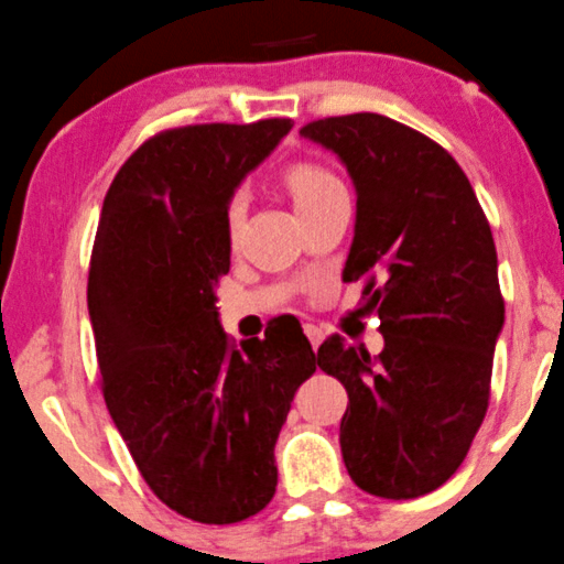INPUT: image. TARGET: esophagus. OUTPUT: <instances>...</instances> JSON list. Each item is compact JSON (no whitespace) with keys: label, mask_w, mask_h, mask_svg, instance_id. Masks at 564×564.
<instances>
[{"label":"esophagus","mask_w":564,"mask_h":564,"mask_svg":"<svg viewBox=\"0 0 564 564\" xmlns=\"http://www.w3.org/2000/svg\"><path fill=\"white\" fill-rule=\"evenodd\" d=\"M305 335H307V340H311L313 351H318V346H322V340H324V332L318 329L316 324H305Z\"/></svg>","instance_id":"esophagus-1"}]
</instances>
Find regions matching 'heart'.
Instances as JSON below:
<instances>
[{"label": "heart", "instance_id": "obj_1", "mask_svg": "<svg viewBox=\"0 0 564 564\" xmlns=\"http://www.w3.org/2000/svg\"><path fill=\"white\" fill-rule=\"evenodd\" d=\"M283 186L289 188V194H292L294 199V207H297L300 213L311 210V207H316L322 199H327L329 194L340 192L343 188L335 175L311 162L289 164V167L283 170ZM242 218H246V203H242L240 197H232L227 203V207H224V229H227L229 242L237 240V232H240L242 227Z\"/></svg>", "mask_w": 564, "mask_h": 564}]
</instances>
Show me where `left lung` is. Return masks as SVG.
<instances>
[{
    "label": "left lung",
    "instance_id": "1",
    "mask_svg": "<svg viewBox=\"0 0 564 564\" xmlns=\"http://www.w3.org/2000/svg\"><path fill=\"white\" fill-rule=\"evenodd\" d=\"M302 138L337 153L357 188L343 281H365L383 351L332 335L318 367L348 391L340 452L359 489L387 500L435 491L465 462L489 408L506 322L489 221L446 148L378 112L322 118Z\"/></svg>",
    "mask_w": 564,
    "mask_h": 564
}]
</instances>
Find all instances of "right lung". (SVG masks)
Segmentation results:
<instances>
[{
    "label": "right lung",
    "instance_id": "obj_1",
    "mask_svg": "<svg viewBox=\"0 0 564 564\" xmlns=\"http://www.w3.org/2000/svg\"><path fill=\"white\" fill-rule=\"evenodd\" d=\"M292 118L153 134L105 194L88 270L102 394L140 476L181 517L235 524L275 495V441L316 354L294 322L232 346L224 207Z\"/></svg>",
    "mask_w": 564,
    "mask_h": 564
}]
</instances>
